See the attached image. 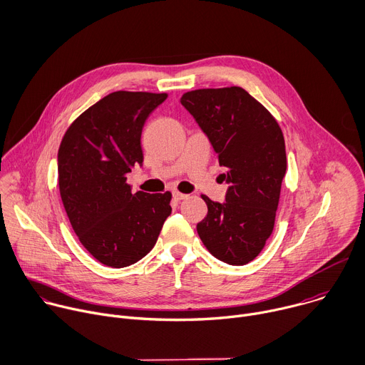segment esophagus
I'll list each match as a JSON object with an SVG mask.
<instances>
[{
    "label": "esophagus",
    "mask_w": 365,
    "mask_h": 365,
    "mask_svg": "<svg viewBox=\"0 0 365 365\" xmlns=\"http://www.w3.org/2000/svg\"><path fill=\"white\" fill-rule=\"evenodd\" d=\"M174 198L177 200V201H181V200H185L188 195L187 194H182V192H180V191H174Z\"/></svg>",
    "instance_id": "esophagus-1"
}]
</instances>
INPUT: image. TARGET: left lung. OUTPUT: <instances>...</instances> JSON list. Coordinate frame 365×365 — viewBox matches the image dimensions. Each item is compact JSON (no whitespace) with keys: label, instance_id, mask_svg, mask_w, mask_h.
Masks as SVG:
<instances>
[{"label":"left lung","instance_id":"8db88e82","mask_svg":"<svg viewBox=\"0 0 365 365\" xmlns=\"http://www.w3.org/2000/svg\"><path fill=\"white\" fill-rule=\"evenodd\" d=\"M181 103L207 133L230 182L223 204L201 195L208 211L197 233L218 260L246 264L263 250L274 227L286 174L282 129L239 86L191 91L182 95Z\"/></svg>","mask_w":365,"mask_h":365}]
</instances>
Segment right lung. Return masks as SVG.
<instances>
[{"label":"right lung","instance_id":"add662e5","mask_svg":"<svg viewBox=\"0 0 365 365\" xmlns=\"http://www.w3.org/2000/svg\"><path fill=\"white\" fill-rule=\"evenodd\" d=\"M167 93H109L67 128L58 148L60 197L73 232L102 264L125 267L155 246L171 214L170 191L132 194L126 174L142 164L145 120Z\"/></svg>","mask_w":365,"mask_h":365}]
</instances>
